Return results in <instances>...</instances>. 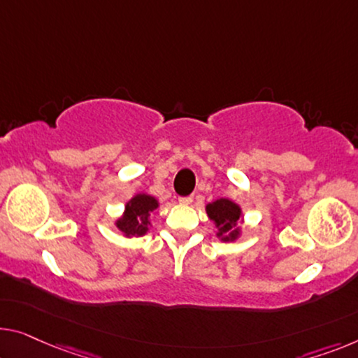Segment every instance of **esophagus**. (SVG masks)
I'll list each match as a JSON object with an SVG mask.
<instances>
[{"instance_id": "esophagus-1", "label": "esophagus", "mask_w": 358, "mask_h": 358, "mask_svg": "<svg viewBox=\"0 0 358 358\" xmlns=\"http://www.w3.org/2000/svg\"><path fill=\"white\" fill-rule=\"evenodd\" d=\"M178 202H180V204H183V206H188V204H191V202H193V196L178 197Z\"/></svg>"}]
</instances>
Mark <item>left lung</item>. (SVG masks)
<instances>
[{"label":"left lung","mask_w":358,"mask_h":358,"mask_svg":"<svg viewBox=\"0 0 358 358\" xmlns=\"http://www.w3.org/2000/svg\"><path fill=\"white\" fill-rule=\"evenodd\" d=\"M206 212L209 215L213 225L217 227V236L222 241H236L241 230L238 222L241 220V207L230 199H217L206 206Z\"/></svg>","instance_id":"8db88e82"}]
</instances>
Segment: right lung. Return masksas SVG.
Returning a JSON list of instances; mask_svg holds the SVG:
<instances>
[{"instance_id":"1","label":"right lung","mask_w":358,"mask_h":358,"mask_svg":"<svg viewBox=\"0 0 358 358\" xmlns=\"http://www.w3.org/2000/svg\"><path fill=\"white\" fill-rule=\"evenodd\" d=\"M159 207V201L149 194H136L125 204L124 215L115 222V227L124 233V236H143L149 231L151 222L149 215Z\"/></svg>"}]
</instances>
